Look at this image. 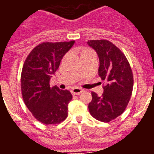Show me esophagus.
I'll return each mask as SVG.
<instances>
[{
  "mask_svg": "<svg viewBox=\"0 0 154 154\" xmlns=\"http://www.w3.org/2000/svg\"><path fill=\"white\" fill-rule=\"evenodd\" d=\"M82 92V89H81L80 88H74V89H72V95H79Z\"/></svg>",
  "mask_w": 154,
  "mask_h": 154,
  "instance_id": "esophagus-1",
  "label": "esophagus"
}]
</instances>
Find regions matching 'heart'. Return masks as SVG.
<instances>
[{
	"label": "heart",
	"instance_id": "b5f03b06",
	"mask_svg": "<svg viewBox=\"0 0 154 154\" xmlns=\"http://www.w3.org/2000/svg\"><path fill=\"white\" fill-rule=\"evenodd\" d=\"M85 50H89V49H88V48H85V49H83L82 51H85Z\"/></svg>",
	"mask_w": 154,
	"mask_h": 154
}]
</instances>
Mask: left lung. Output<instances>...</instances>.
I'll list each match as a JSON object with an SVG mask.
<instances>
[{
	"instance_id": "left-lung-1",
	"label": "left lung",
	"mask_w": 154,
	"mask_h": 154,
	"mask_svg": "<svg viewBox=\"0 0 154 154\" xmlns=\"http://www.w3.org/2000/svg\"><path fill=\"white\" fill-rule=\"evenodd\" d=\"M87 43L97 52L99 75L105 82L101 96L91 92L89 112L97 120L109 123L123 113L130 102L133 88V72L124 54L111 42L103 39Z\"/></svg>"
}]
</instances>
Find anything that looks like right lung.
Here are the masks:
<instances>
[{"mask_svg":"<svg viewBox=\"0 0 154 154\" xmlns=\"http://www.w3.org/2000/svg\"><path fill=\"white\" fill-rule=\"evenodd\" d=\"M74 43L75 41L42 42L24 61L21 76L23 100L34 117L44 124H58L68 116L72 94L56 85L51 87L49 83L51 75Z\"/></svg>","mask_w":154,"mask_h":154,"instance_id":"1","label":"right lung"}]
</instances>
